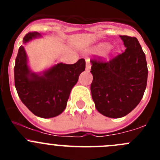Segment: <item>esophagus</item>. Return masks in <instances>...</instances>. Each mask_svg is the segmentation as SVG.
I'll use <instances>...</instances> for the list:
<instances>
[{
	"instance_id": "34e87169",
	"label": "esophagus",
	"mask_w": 160,
	"mask_h": 160,
	"mask_svg": "<svg viewBox=\"0 0 160 160\" xmlns=\"http://www.w3.org/2000/svg\"><path fill=\"white\" fill-rule=\"evenodd\" d=\"M90 67H91V64H90V60H89V59H87V60H86V69L88 70H90Z\"/></svg>"
}]
</instances>
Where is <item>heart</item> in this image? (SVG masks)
<instances>
[{"label": "heart", "mask_w": 160, "mask_h": 160, "mask_svg": "<svg viewBox=\"0 0 160 160\" xmlns=\"http://www.w3.org/2000/svg\"><path fill=\"white\" fill-rule=\"evenodd\" d=\"M107 47H108V45L103 44V45H101V46H99V49H106Z\"/></svg>", "instance_id": "obj_1"}]
</instances>
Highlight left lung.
I'll return each mask as SVG.
<instances>
[{
	"label": "left lung",
	"mask_w": 160,
	"mask_h": 160,
	"mask_svg": "<svg viewBox=\"0 0 160 160\" xmlns=\"http://www.w3.org/2000/svg\"><path fill=\"white\" fill-rule=\"evenodd\" d=\"M126 48L105 61L90 59L93 81L90 90L97 110L112 118L127 115L141 101L147 84L146 55L135 37L120 35Z\"/></svg>",
	"instance_id": "8db88e82"
}]
</instances>
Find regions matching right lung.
<instances>
[{
	"instance_id": "right-lung-1",
	"label": "right lung",
	"mask_w": 160,
	"mask_h": 160,
	"mask_svg": "<svg viewBox=\"0 0 160 160\" xmlns=\"http://www.w3.org/2000/svg\"><path fill=\"white\" fill-rule=\"evenodd\" d=\"M39 35L37 32H28L23 42ZM84 70L85 60L80 59L74 64L58 63L42 76L31 72L25 49L21 46L15 59L14 85L21 101L35 115L49 118L65 110L71 90Z\"/></svg>"
}]
</instances>
